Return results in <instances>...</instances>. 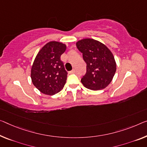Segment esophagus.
<instances>
[{
  "label": "esophagus",
  "mask_w": 147,
  "mask_h": 147,
  "mask_svg": "<svg viewBox=\"0 0 147 147\" xmlns=\"http://www.w3.org/2000/svg\"><path fill=\"white\" fill-rule=\"evenodd\" d=\"M76 72V70L75 69H72L71 71H69V73H70V74H75Z\"/></svg>",
  "instance_id": "1"
}]
</instances>
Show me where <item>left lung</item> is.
I'll list each match as a JSON object with an SVG mask.
<instances>
[{
	"instance_id": "8db88e82",
	"label": "left lung",
	"mask_w": 147,
	"mask_h": 147,
	"mask_svg": "<svg viewBox=\"0 0 147 147\" xmlns=\"http://www.w3.org/2000/svg\"><path fill=\"white\" fill-rule=\"evenodd\" d=\"M76 46L87 64L86 74L81 80L82 84L93 91L105 89L111 83L116 71L112 53L105 44L90 38L78 40Z\"/></svg>"
}]
</instances>
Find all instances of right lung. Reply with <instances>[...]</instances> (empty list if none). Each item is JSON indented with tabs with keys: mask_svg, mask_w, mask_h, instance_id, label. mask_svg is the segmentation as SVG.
Masks as SVG:
<instances>
[{
	"mask_svg": "<svg viewBox=\"0 0 147 147\" xmlns=\"http://www.w3.org/2000/svg\"><path fill=\"white\" fill-rule=\"evenodd\" d=\"M66 45L50 41L37 53L31 69L33 84L42 93L53 95L62 90L67 80V71L60 56Z\"/></svg>",
	"mask_w": 147,
	"mask_h": 147,
	"instance_id": "add662e5",
	"label": "right lung"
}]
</instances>
